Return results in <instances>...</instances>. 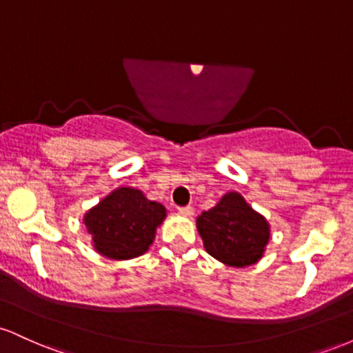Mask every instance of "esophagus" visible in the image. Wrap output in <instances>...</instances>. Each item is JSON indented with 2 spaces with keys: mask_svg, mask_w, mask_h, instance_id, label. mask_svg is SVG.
Here are the masks:
<instances>
[{
  "mask_svg": "<svg viewBox=\"0 0 353 353\" xmlns=\"http://www.w3.org/2000/svg\"><path fill=\"white\" fill-rule=\"evenodd\" d=\"M177 210H179L182 216H192V214H194L192 205H184V208H177Z\"/></svg>",
  "mask_w": 353,
  "mask_h": 353,
  "instance_id": "esophagus-1",
  "label": "esophagus"
}]
</instances>
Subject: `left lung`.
<instances>
[{
  "instance_id": "left-lung-1",
  "label": "left lung",
  "mask_w": 353,
  "mask_h": 353,
  "mask_svg": "<svg viewBox=\"0 0 353 353\" xmlns=\"http://www.w3.org/2000/svg\"><path fill=\"white\" fill-rule=\"evenodd\" d=\"M205 250L225 265H252L264 255L270 239L269 222L239 192H228L212 209L197 217Z\"/></svg>"
}]
</instances>
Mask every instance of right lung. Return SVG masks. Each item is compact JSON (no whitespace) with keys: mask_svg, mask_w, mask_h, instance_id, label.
<instances>
[{"mask_svg":"<svg viewBox=\"0 0 353 353\" xmlns=\"http://www.w3.org/2000/svg\"><path fill=\"white\" fill-rule=\"evenodd\" d=\"M165 219V208L134 188H119L84 216L92 247L101 255L128 261L143 255Z\"/></svg>","mask_w":353,"mask_h":353,"instance_id":"add662e5","label":"right lung"}]
</instances>
